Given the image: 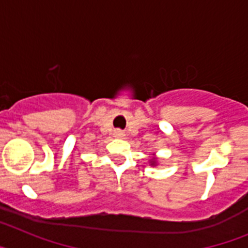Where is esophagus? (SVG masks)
<instances>
[{
	"label": "esophagus",
	"instance_id": "1",
	"mask_svg": "<svg viewBox=\"0 0 248 248\" xmlns=\"http://www.w3.org/2000/svg\"><path fill=\"white\" fill-rule=\"evenodd\" d=\"M115 137H118V138L124 137V133H123L122 130H117V131H115Z\"/></svg>",
	"mask_w": 248,
	"mask_h": 248
}]
</instances>
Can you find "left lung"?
Masks as SVG:
<instances>
[{
  "label": "left lung",
  "mask_w": 248,
  "mask_h": 248,
  "mask_svg": "<svg viewBox=\"0 0 248 248\" xmlns=\"http://www.w3.org/2000/svg\"><path fill=\"white\" fill-rule=\"evenodd\" d=\"M155 164H156V160H155V159L151 160V165H155Z\"/></svg>",
  "instance_id": "1"
}]
</instances>
